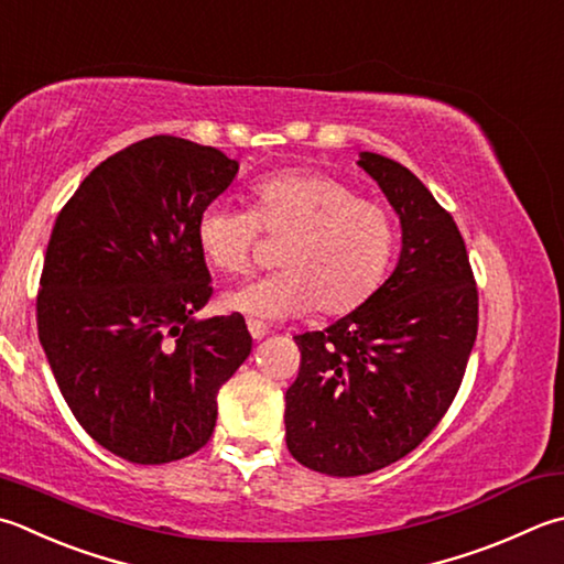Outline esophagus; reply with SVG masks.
Returning <instances> with one entry per match:
<instances>
[{
  "instance_id": "1",
  "label": "esophagus",
  "mask_w": 564,
  "mask_h": 564,
  "mask_svg": "<svg viewBox=\"0 0 564 564\" xmlns=\"http://www.w3.org/2000/svg\"><path fill=\"white\" fill-rule=\"evenodd\" d=\"M248 332H250V336L254 338V341H260V338L268 334V326H264L262 322H258V318H248Z\"/></svg>"
}]
</instances>
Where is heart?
Here are the masks:
<instances>
[{"label": "heart", "instance_id": "heart-1", "mask_svg": "<svg viewBox=\"0 0 564 564\" xmlns=\"http://www.w3.org/2000/svg\"><path fill=\"white\" fill-rule=\"evenodd\" d=\"M262 232L284 238L282 270L226 296L230 310L260 318L300 316L312 306L324 316L358 310L386 278L398 238L386 206L314 169L260 178L250 210L214 200L196 218L200 252L230 278L252 270Z\"/></svg>", "mask_w": 564, "mask_h": 564}]
</instances>
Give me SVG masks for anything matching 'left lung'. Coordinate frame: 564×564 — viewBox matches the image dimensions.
<instances>
[{"mask_svg":"<svg viewBox=\"0 0 564 564\" xmlns=\"http://www.w3.org/2000/svg\"><path fill=\"white\" fill-rule=\"evenodd\" d=\"M360 166L402 223L395 272L356 312L294 336L286 447L328 476H360L417 449L459 392L479 332V290L464 238L410 169L373 152Z\"/></svg>","mask_w":564,"mask_h":564,"instance_id":"8db88e82","label":"left lung"}]
</instances>
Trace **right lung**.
<instances>
[{"mask_svg":"<svg viewBox=\"0 0 564 564\" xmlns=\"http://www.w3.org/2000/svg\"><path fill=\"white\" fill-rule=\"evenodd\" d=\"M236 174L216 147L156 134L95 166L53 226L39 341L73 417L132 464L204 447L250 356L240 314L194 318L214 294L196 218Z\"/></svg>","mask_w":564,"mask_h":564,"instance_id":"right-lung-1","label":"right lung"}]
</instances>
